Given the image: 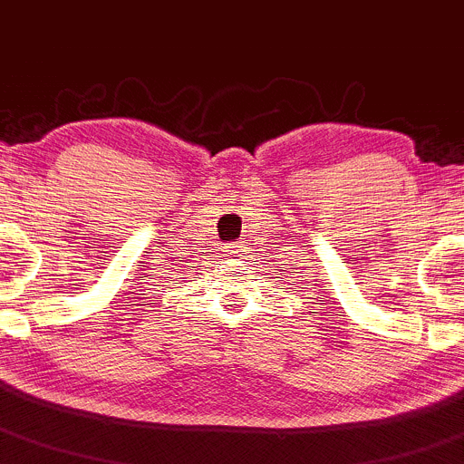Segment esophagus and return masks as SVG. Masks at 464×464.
Masks as SVG:
<instances>
[{"label": "esophagus", "instance_id": "34e87169", "mask_svg": "<svg viewBox=\"0 0 464 464\" xmlns=\"http://www.w3.org/2000/svg\"><path fill=\"white\" fill-rule=\"evenodd\" d=\"M240 251H242V246H240V245H231V246H228V253H231L233 257L240 256Z\"/></svg>", "mask_w": 464, "mask_h": 464}]
</instances>
